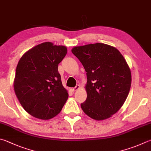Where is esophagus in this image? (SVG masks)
Returning a JSON list of instances; mask_svg holds the SVG:
<instances>
[{
	"label": "esophagus",
	"mask_w": 151,
	"mask_h": 151,
	"mask_svg": "<svg viewBox=\"0 0 151 151\" xmlns=\"http://www.w3.org/2000/svg\"><path fill=\"white\" fill-rule=\"evenodd\" d=\"M79 88H80V85H79V84H77L75 87H74V88H71L70 90H71V91L75 92V91H76V90H78V89H79Z\"/></svg>",
	"instance_id": "obj_1"
}]
</instances>
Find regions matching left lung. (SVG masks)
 <instances>
[{
    "label": "left lung",
    "mask_w": 151,
    "mask_h": 151,
    "mask_svg": "<svg viewBox=\"0 0 151 151\" xmlns=\"http://www.w3.org/2000/svg\"><path fill=\"white\" fill-rule=\"evenodd\" d=\"M71 51L86 72L87 98L82 109L98 121L111 117L122 108L131 88V70L124 57L116 47L101 43Z\"/></svg>",
    "instance_id": "1"
}]
</instances>
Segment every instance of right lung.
Wrapping results in <instances>:
<instances>
[{
  "mask_svg": "<svg viewBox=\"0 0 151 151\" xmlns=\"http://www.w3.org/2000/svg\"><path fill=\"white\" fill-rule=\"evenodd\" d=\"M67 53L65 46L47 42L30 49L19 61L14 88L22 106L33 117L53 118L67 102L68 92L58 72Z\"/></svg>",
  "mask_w": 151,
  "mask_h": 151,
  "instance_id": "obj_1",
  "label": "right lung"
}]
</instances>
